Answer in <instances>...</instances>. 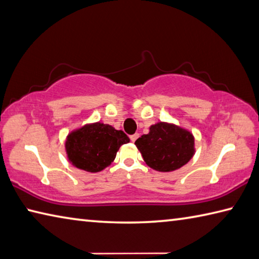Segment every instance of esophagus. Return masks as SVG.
I'll list each match as a JSON object with an SVG mask.
<instances>
[{"label": "esophagus", "instance_id": "esophagus-1", "mask_svg": "<svg viewBox=\"0 0 259 259\" xmlns=\"http://www.w3.org/2000/svg\"><path fill=\"white\" fill-rule=\"evenodd\" d=\"M138 138H139V134H138V133H135V134H133V135H131V136H130V139H131L132 142H135V141L138 140Z\"/></svg>", "mask_w": 259, "mask_h": 259}]
</instances>
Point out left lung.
<instances>
[{"label":"left lung","mask_w":259,"mask_h":259,"mask_svg":"<svg viewBox=\"0 0 259 259\" xmlns=\"http://www.w3.org/2000/svg\"><path fill=\"white\" fill-rule=\"evenodd\" d=\"M145 163L158 171L169 172L182 168L194 154V138L175 125L158 123L135 141Z\"/></svg>","instance_id":"1"}]
</instances>
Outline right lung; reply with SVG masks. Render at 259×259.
<instances>
[{"instance_id":"right-lung-1","label":"right lung","mask_w":259,"mask_h":259,"mask_svg":"<svg viewBox=\"0 0 259 259\" xmlns=\"http://www.w3.org/2000/svg\"><path fill=\"white\" fill-rule=\"evenodd\" d=\"M128 142V136L123 131L95 123L72 132L65 148L73 165L88 172H98L113 162L120 145Z\"/></svg>"}]
</instances>
